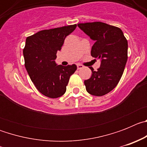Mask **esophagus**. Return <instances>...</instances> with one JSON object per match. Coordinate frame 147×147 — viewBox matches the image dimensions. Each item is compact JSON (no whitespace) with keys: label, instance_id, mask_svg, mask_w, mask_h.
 <instances>
[{"label":"esophagus","instance_id":"1","mask_svg":"<svg viewBox=\"0 0 147 147\" xmlns=\"http://www.w3.org/2000/svg\"><path fill=\"white\" fill-rule=\"evenodd\" d=\"M83 67H84V66L82 65H77V69H82V68H83Z\"/></svg>","mask_w":147,"mask_h":147}]
</instances>
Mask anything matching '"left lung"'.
Here are the masks:
<instances>
[{"instance_id":"obj_1","label":"left lung","mask_w":147,"mask_h":147,"mask_svg":"<svg viewBox=\"0 0 147 147\" xmlns=\"http://www.w3.org/2000/svg\"><path fill=\"white\" fill-rule=\"evenodd\" d=\"M77 26L95 41L90 54L101 62L96 71L90 67L91 77L84 82L86 90L102 96L116 87L123 74L127 61V40L120 28L107 23L93 22Z\"/></svg>"}]
</instances>
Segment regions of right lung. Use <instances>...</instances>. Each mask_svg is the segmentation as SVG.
<instances>
[{
  "label": "right lung",
  "mask_w": 147,
  "mask_h": 147,
  "mask_svg": "<svg viewBox=\"0 0 147 147\" xmlns=\"http://www.w3.org/2000/svg\"><path fill=\"white\" fill-rule=\"evenodd\" d=\"M76 28L75 24L42 30L26 38L23 49L26 69L35 87L45 96H62L70 76L76 70L75 64L62 66L55 62L65 37Z\"/></svg>",
  "instance_id": "1"
}]
</instances>
